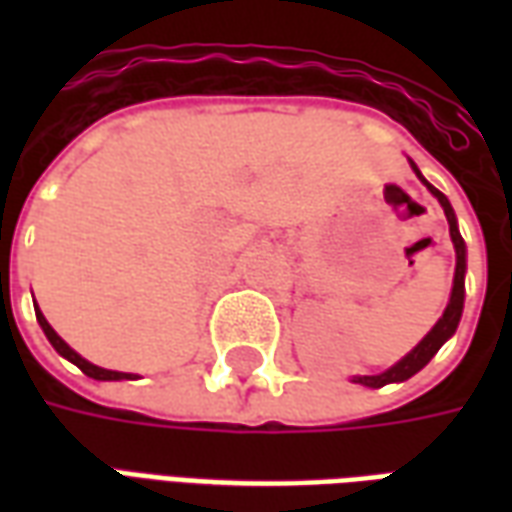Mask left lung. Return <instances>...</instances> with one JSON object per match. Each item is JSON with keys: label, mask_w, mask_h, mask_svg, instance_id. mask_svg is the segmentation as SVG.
Wrapping results in <instances>:
<instances>
[{"label": "left lung", "mask_w": 512, "mask_h": 512, "mask_svg": "<svg viewBox=\"0 0 512 512\" xmlns=\"http://www.w3.org/2000/svg\"><path fill=\"white\" fill-rule=\"evenodd\" d=\"M408 164L411 169L417 172V178L428 186V191L439 200V205L444 208V216H447V224H450V238H452V246H455V277H452V293H450V301H447V307L441 312V318L436 321V326L430 329L422 340H419L411 351H408L400 362L384 370V373H378V376H354L351 381L354 384H362V386H370V389H381L386 384H400V381H408L411 376H417L422 367L428 365L433 356L439 354V348L447 340H450L455 329H458V323H461V315H463V296H466V288H463V279H466V244H463L461 238V230H458V219H455V211H452L450 200L441 194L436 186H430L425 175L419 172V167L408 158Z\"/></svg>", "instance_id": "obj_1"}]
</instances>
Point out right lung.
I'll return each mask as SVG.
<instances>
[{
	"label": "right lung",
	"instance_id": "1",
	"mask_svg": "<svg viewBox=\"0 0 512 512\" xmlns=\"http://www.w3.org/2000/svg\"><path fill=\"white\" fill-rule=\"evenodd\" d=\"M35 315H38V323H40V329H43V334H46V337H49V343L54 345V351H57L60 356H65L68 362H73V365L82 370L84 376L95 378V381H134V378H139V376H134V373H117V370H104V367H98V365H93V362H87L84 356L76 354L71 345L65 343L60 334L51 329V323L43 318V312L35 310Z\"/></svg>",
	"mask_w": 512,
	"mask_h": 512
}]
</instances>
